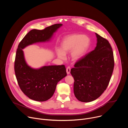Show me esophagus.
Wrapping results in <instances>:
<instances>
[{
	"label": "esophagus",
	"instance_id": "esophagus-1",
	"mask_svg": "<svg viewBox=\"0 0 128 128\" xmlns=\"http://www.w3.org/2000/svg\"><path fill=\"white\" fill-rule=\"evenodd\" d=\"M70 70H71V68H70V67L69 66H68L66 68V72H67V74H69L70 73Z\"/></svg>",
	"mask_w": 128,
	"mask_h": 128
}]
</instances>
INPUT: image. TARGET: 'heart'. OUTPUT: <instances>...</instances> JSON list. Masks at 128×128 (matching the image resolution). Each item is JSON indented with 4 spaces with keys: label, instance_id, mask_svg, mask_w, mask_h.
<instances>
[{
    "label": "heart",
    "instance_id": "1",
    "mask_svg": "<svg viewBox=\"0 0 128 128\" xmlns=\"http://www.w3.org/2000/svg\"><path fill=\"white\" fill-rule=\"evenodd\" d=\"M90 44V40L85 35L74 34L66 37L61 45V51L57 52L59 57L65 58V55L72 50L71 57L74 60L81 58L88 50Z\"/></svg>",
    "mask_w": 128,
    "mask_h": 128
}]
</instances>
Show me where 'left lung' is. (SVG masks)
I'll return each instance as SVG.
<instances>
[{
	"label": "left lung",
	"mask_w": 128,
	"mask_h": 128,
	"mask_svg": "<svg viewBox=\"0 0 128 128\" xmlns=\"http://www.w3.org/2000/svg\"><path fill=\"white\" fill-rule=\"evenodd\" d=\"M95 49L80 59L71 69L74 78V93L82 102H92L106 90L114 70L112 48L106 38L96 33Z\"/></svg>",
	"instance_id": "8db88e82"
}]
</instances>
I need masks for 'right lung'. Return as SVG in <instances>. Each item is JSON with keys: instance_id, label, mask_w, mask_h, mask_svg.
<instances>
[{"instance_id": "right-lung-1", "label": "right lung", "mask_w": 128, "mask_h": 128, "mask_svg": "<svg viewBox=\"0 0 128 128\" xmlns=\"http://www.w3.org/2000/svg\"><path fill=\"white\" fill-rule=\"evenodd\" d=\"M62 24L46 27L44 30L30 31L20 42L14 61V72L18 86L30 99L44 102L54 94L57 83L67 75L64 65L44 66L34 69L26 63L22 50L26 46L36 42L48 40Z\"/></svg>"}]
</instances>
